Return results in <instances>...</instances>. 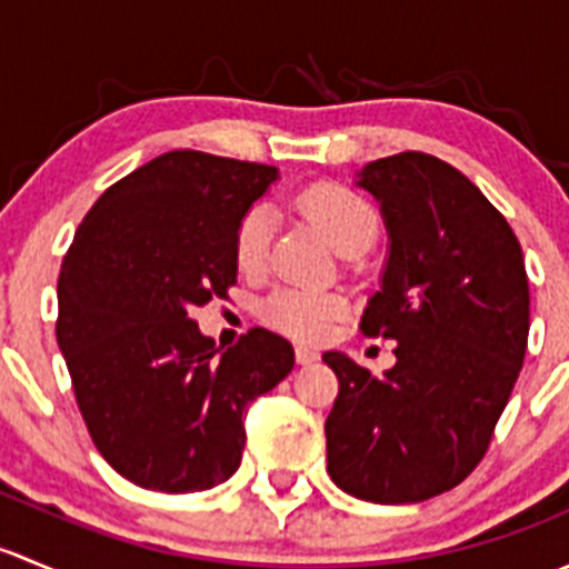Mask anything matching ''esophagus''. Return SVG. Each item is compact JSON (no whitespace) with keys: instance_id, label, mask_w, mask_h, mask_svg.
<instances>
[{"instance_id":"obj_1","label":"esophagus","mask_w":569,"mask_h":569,"mask_svg":"<svg viewBox=\"0 0 569 569\" xmlns=\"http://www.w3.org/2000/svg\"><path fill=\"white\" fill-rule=\"evenodd\" d=\"M317 360H319V352H313V349H308V347H297V363L311 366V363H317Z\"/></svg>"}]
</instances>
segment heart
<instances>
[{
  "label": "heart",
  "mask_w": 569,
  "mask_h": 569,
  "mask_svg": "<svg viewBox=\"0 0 569 569\" xmlns=\"http://www.w3.org/2000/svg\"><path fill=\"white\" fill-rule=\"evenodd\" d=\"M297 209L325 233L338 252L366 250L377 239V211L355 189L336 181H319L302 189L295 198ZM269 239H272V214L263 203L250 206L233 231V258L242 272L256 274L267 267ZM263 319L280 332L302 341H319L330 332L343 313L338 295L306 286H280L263 300Z\"/></svg>",
  "instance_id": "1"
}]
</instances>
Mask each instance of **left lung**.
Masks as SVG:
<instances>
[{
  "mask_svg": "<svg viewBox=\"0 0 569 569\" xmlns=\"http://www.w3.org/2000/svg\"><path fill=\"white\" fill-rule=\"evenodd\" d=\"M391 256L360 319L393 338L396 366L375 377L325 352L338 396L325 421L327 473L375 503H416L468 479L523 369L529 278L507 217L443 159L401 151L366 164Z\"/></svg>",
  "mask_w": 569,
  "mask_h": 569,
  "instance_id": "left-lung-1",
  "label": "left lung"
}]
</instances>
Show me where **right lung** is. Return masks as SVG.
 Wrapping results in <instances>:
<instances>
[{
  "instance_id": "obj_1",
  "label": "right lung",
  "mask_w": 569,
  "mask_h": 569,
  "mask_svg": "<svg viewBox=\"0 0 569 569\" xmlns=\"http://www.w3.org/2000/svg\"><path fill=\"white\" fill-rule=\"evenodd\" d=\"M274 168L168 151L123 176L79 226L57 283V343L90 438L123 479L209 490L242 462L244 416L295 366L252 327L217 355L189 317L237 283L233 231Z\"/></svg>"
}]
</instances>
